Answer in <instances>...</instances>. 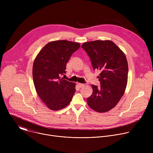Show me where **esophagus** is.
Segmentation results:
<instances>
[{"label":"esophagus","instance_id":"34e87169","mask_svg":"<svg viewBox=\"0 0 153 153\" xmlns=\"http://www.w3.org/2000/svg\"><path fill=\"white\" fill-rule=\"evenodd\" d=\"M77 86L79 87V88H82V87L84 86V84H82V83H77Z\"/></svg>","mask_w":153,"mask_h":153}]
</instances>
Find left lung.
Masks as SVG:
<instances>
[{"label":"left lung","mask_w":153,"mask_h":153,"mask_svg":"<svg viewBox=\"0 0 153 153\" xmlns=\"http://www.w3.org/2000/svg\"><path fill=\"white\" fill-rule=\"evenodd\" d=\"M82 48L89 56L100 86L92 85L93 94L87 103L93 110L105 113L111 110L123 96L128 81V66L123 52L111 40L85 42Z\"/></svg>","instance_id":"1"}]
</instances>
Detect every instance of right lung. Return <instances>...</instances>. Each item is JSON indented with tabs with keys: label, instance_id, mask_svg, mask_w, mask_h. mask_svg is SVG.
Here are the masks:
<instances>
[{
	"label": "right lung",
	"instance_id": "right-lung-1",
	"mask_svg": "<svg viewBox=\"0 0 153 153\" xmlns=\"http://www.w3.org/2000/svg\"><path fill=\"white\" fill-rule=\"evenodd\" d=\"M80 45L66 40L48 43L36 56L33 78L36 92L46 106L57 111L66 107L76 91L75 83L60 78L72 54Z\"/></svg>",
	"mask_w": 153,
	"mask_h": 153
}]
</instances>
